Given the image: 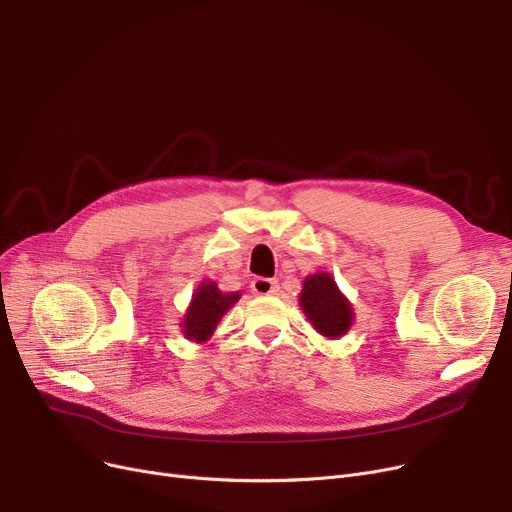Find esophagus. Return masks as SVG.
I'll return each instance as SVG.
<instances>
[{
	"mask_svg": "<svg viewBox=\"0 0 512 512\" xmlns=\"http://www.w3.org/2000/svg\"><path fill=\"white\" fill-rule=\"evenodd\" d=\"M251 290L255 294H261V297H267V294H276L280 286H278V280H272V278H255L251 282Z\"/></svg>",
	"mask_w": 512,
	"mask_h": 512,
	"instance_id": "1",
	"label": "esophagus"
}]
</instances>
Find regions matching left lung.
Returning a JSON list of instances; mask_svg holds the SVG:
<instances>
[{"label": "left lung", "instance_id": "8db88e82", "mask_svg": "<svg viewBox=\"0 0 512 512\" xmlns=\"http://www.w3.org/2000/svg\"><path fill=\"white\" fill-rule=\"evenodd\" d=\"M299 305L315 332L328 340L342 338L355 321L351 301L340 292L336 280L328 272H317L305 278Z\"/></svg>", "mask_w": 512, "mask_h": 512}]
</instances>
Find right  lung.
<instances>
[{
	"label": "right lung",
	"instance_id": "1",
	"mask_svg": "<svg viewBox=\"0 0 512 512\" xmlns=\"http://www.w3.org/2000/svg\"><path fill=\"white\" fill-rule=\"evenodd\" d=\"M242 297L240 290L236 292H222L213 280H205L193 292V299L186 307L182 317V334L191 342H207L215 328H218L220 319L228 313V309L238 303Z\"/></svg>",
	"mask_w": 512,
	"mask_h": 512
}]
</instances>
